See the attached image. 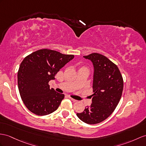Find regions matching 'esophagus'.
Here are the masks:
<instances>
[{"label": "esophagus", "mask_w": 146, "mask_h": 146, "mask_svg": "<svg viewBox=\"0 0 146 146\" xmlns=\"http://www.w3.org/2000/svg\"><path fill=\"white\" fill-rule=\"evenodd\" d=\"M69 98L72 101H73V102H77V100H75V99H74V98H72V97H69Z\"/></svg>", "instance_id": "1"}]
</instances>
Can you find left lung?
I'll return each instance as SVG.
<instances>
[{
    "mask_svg": "<svg viewBox=\"0 0 146 146\" xmlns=\"http://www.w3.org/2000/svg\"><path fill=\"white\" fill-rule=\"evenodd\" d=\"M93 62L94 75L92 104L77 116L83 122L95 124L111 115L118 105L123 90V79L115 64L106 56L94 52L84 56Z\"/></svg>",
    "mask_w": 146,
    "mask_h": 146,
    "instance_id": "1",
    "label": "left lung"
}]
</instances>
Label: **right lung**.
<instances>
[{
    "label": "right lung",
    "instance_id": "obj_1",
    "mask_svg": "<svg viewBox=\"0 0 146 146\" xmlns=\"http://www.w3.org/2000/svg\"><path fill=\"white\" fill-rule=\"evenodd\" d=\"M74 58V55L42 49L24 58L18 71V87L23 104L31 112L44 116L58 108L64 95L49 88L48 83Z\"/></svg>",
    "mask_w": 146,
    "mask_h": 146
}]
</instances>
